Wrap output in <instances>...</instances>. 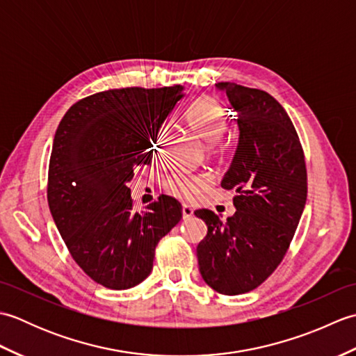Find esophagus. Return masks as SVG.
<instances>
[{
  "instance_id": "1",
  "label": "esophagus",
  "mask_w": 356,
  "mask_h": 356,
  "mask_svg": "<svg viewBox=\"0 0 356 356\" xmlns=\"http://www.w3.org/2000/svg\"><path fill=\"white\" fill-rule=\"evenodd\" d=\"M182 216H184V220H191L193 216H194V211L191 207L184 205L182 207Z\"/></svg>"
}]
</instances>
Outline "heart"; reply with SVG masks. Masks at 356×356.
<instances>
[{
    "instance_id": "heart-1",
    "label": "heart",
    "mask_w": 356,
    "mask_h": 356,
    "mask_svg": "<svg viewBox=\"0 0 356 356\" xmlns=\"http://www.w3.org/2000/svg\"><path fill=\"white\" fill-rule=\"evenodd\" d=\"M185 124L199 139L209 143L207 151L211 157L226 159L232 153V142L223 134L226 125H228L226 113L214 97L203 96L195 99L185 113ZM166 138H168V130L162 125L151 143L154 156L162 154ZM211 185H213V177L203 171H177L171 174L163 184L166 193L185 202L197 199L199 195L209 190Z\"/></svg>"
}]
</instances>
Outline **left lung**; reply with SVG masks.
<instances>
[{
  "mask_svg": "<svg viewBox=\"0 0 356 356\" xmlns=\"http://www.w3.org/2000/svg\"><path fill=\"white\" fill-rule=\"evenodd\" d=\"M237 111L238 147L222 188L236 191V214L226 222L195 211L208 226L197 246L202 278L223 295L259 287L291 246L307 197L306 161L297 130L269 93L220 82Z\"/></svg>",
  "mask_w": 356,
  "mask_h": 356,
  "instance_id": "obj_1",
  "label": "left lung"
}]
</instances>
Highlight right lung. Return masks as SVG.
Wrapping results in <instances>:
<instances>
[{
    "instance_id": "add662e5",
    "label": "right lung",
    "mask_w": 356,
    "mask_h": 356,
    "mask_svg": "<svg viewBox=\"0 0 356 356\" xmlns=\"http://www.w3.org/2000/svg\"><path fill=\"white\" fill-rule=\"evenodd\" d=\"M184 97L179 86L105 90L73 104L53 140L47 200L72 259L104 287L130 289L180 218L168 195L136 213L128 182L153 157L154 134Z\"/></svg>"
}]
</instances>
